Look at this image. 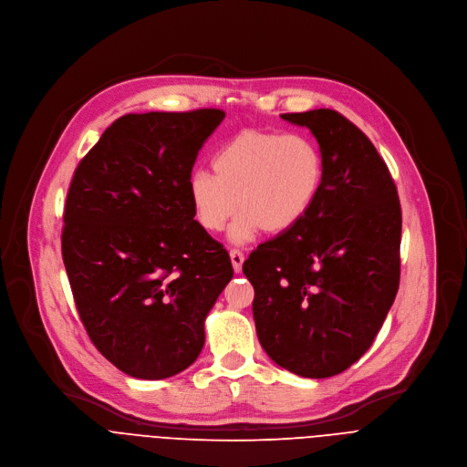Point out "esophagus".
Instances as JSON below:
<instances>
[{
	"label": "esophagus",
	"instance_id": "esophagus-1",
	"mask_svg": "<svg viewBox=\"0 0 467 467\" xmlns=\"http://www.w3.org/2000/svg\"><path fill=\"white\" fill-rule=\"evenodd\" d=\"M231 263H233V268L234 272H242V265H244V254L240 250H231Z\"/></svg>",
	"mask_w": 467,
	"mask_h": 467
}]
</instances>
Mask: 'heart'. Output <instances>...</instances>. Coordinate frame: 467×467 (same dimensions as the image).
<instances>
[{"label":"heart","instance_id":"obj_1","mask_svg":"<svg viewBox=\"0 0 467 467\" xmlns=\"http://www.w3.org/2000/svg\"><path fill=\"white\" fill-rule=\"evenodd\" d=\"M212 169L188 182L195 222L220 233L240 208L229 234L234 244L250 242L261 229L284 234L296 227L323 183L321 150L298 133L245 130L217 150Z\"/></svg>","mask_w":467,"mask_h":467}]
</instances>
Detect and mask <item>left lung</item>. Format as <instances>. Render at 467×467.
Segmentation results:
<instances>
[{
    "label": "left lung",
    "instance_id": "obj_1",
    "mask_svg": "<svg viewBox=\"0 0 467 467\" xmlns=\"http://www.w3.org/2000/svg\"><path fill=\"white\" fill-rule=\"evenodd\" d=\"M323 155L321 192L304 220L242 266L266 355L291 374L332 378L374 344L400 284L401 208L369 139L330 109L282 114Z\"/></svg>",
    "mask_w": 467,
    "mask_h": 467
}]
</instances>
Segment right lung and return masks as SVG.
I'll return each instance as SVG.
<instances>
[{"label": "right lung", "instance_id": "right-lung-1", "mask_svg": "<svg viewBox=\"0 0 467 467\" xmlns=\"http://www.w3.org/2000/svg\"><path fill=\"white\" fill-rule=\"evenodd\" d=\"M225 112L118 118L75 171L61 254L99 353L137 379H167L204 348L233 265L195 222L188 182Z\"/></svg>", "mask_w": 467, "mask_h": 467}]
</instances>
